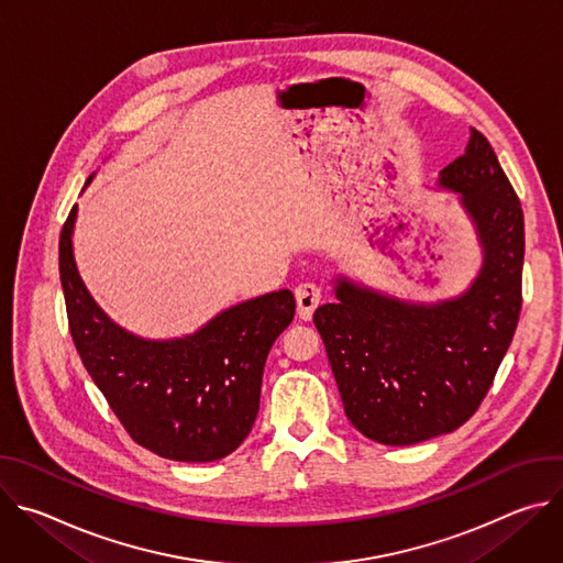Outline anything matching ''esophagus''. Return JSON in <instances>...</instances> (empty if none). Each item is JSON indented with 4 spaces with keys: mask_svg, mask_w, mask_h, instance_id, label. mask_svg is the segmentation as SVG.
Masks as SVG:
<instances>
[{
    "mask_svg": "<svg viewBox=\"0 0 563 563\" xmlns=\"http://www.w3.org/2000/svg\"><path fill=\"white\" fill-rule=\"evenodd\" d=\"M294 294H296L298 316L302 320H309L313 309L320 305V300H323V291H320V287L316 283H300Z\"/></svg>",
    "mask_w": 563,
    "mask_h": 563,
    "instance_id": "esophagus-1",
    "label": "esophagus"
}]
</instances>
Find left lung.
I'll return each mask as SVG.
<instances>
[{
	"instance_id": "left-lung-1",
	"label": "left lung",
	"mask_w": 563,
	"mask_h": 563,
	"mask_svg": "<svg viewBox=\"0 0 563 563\" xmlns=\"http://www.w3.org/2000/svg\"><path fill=\"white\" fill-rule=\"evenodd\" d=\"M439 185L461 194L484 245L472 287L454 300L410 305L341 278L339 302L313 311L347 419L383 445L461 428L486 398L521 313L523 209L484 133L472 129Z\"/></svg>"
}]
</instances>
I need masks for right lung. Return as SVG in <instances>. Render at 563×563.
Listing matches in <instances>:
<instances>
[{
    "label": "right lung",
    "instance_id": "obj_1",
    "mask_svg": "<svg viewBox=\"0 0 563 563\" xmlns=\"http://www.w3.org/2000/svg\"><path fill=\"white\" fill-rule=\"evenodd\" d=\"M75 211L59 233V280L73 343L109 408L157 456L205 463L231 454L254 428L265 361L291 323L294 294L240 302L185 339L142 341L118 328L79 278Z\"/></svg>",
    "mask_w": 563,
    "mask_h": 563
}]
</instances>
